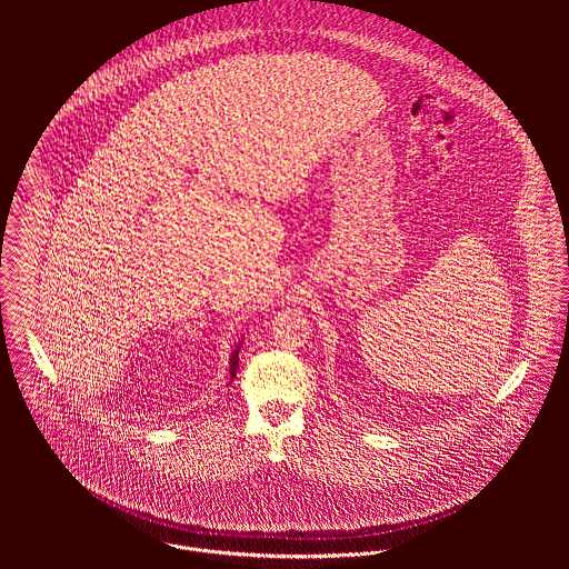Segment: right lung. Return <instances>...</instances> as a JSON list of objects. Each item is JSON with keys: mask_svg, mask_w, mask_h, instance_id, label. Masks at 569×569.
<instances>
[{"mask_svg": "<svg viewBox=\"0 0 569 569\" xmlns=\"http://www.w3.org/2000/svg\"><path fill=\"white\" fill-rule=\"evenodd\" d=\"M239 350H241V341H239V346L234 348L232 359H230V381H234V377H237V368H239Z\"/></svg>", "mask_w": 569, "mask_h": 569, "instance_id": "add662e5", "label": "right lung"}]
</instances>
